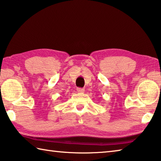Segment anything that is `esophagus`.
Masks as SVG:
<instances>
[{"label": "esophagus", "mask_w": 161, "mask_h": 161, "mask_svg": "<svg viewBox=\"0 0 161 161\" xmlns=\"http://www.w3.org/2000/svg\"><path fill=\"white\" fill-rule=\"evenodd\" d=\"M77 90L78 92H80V93H84V89L83 88H77Z\"/></svg>", "instance_id": "1"}]
</instances>
